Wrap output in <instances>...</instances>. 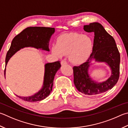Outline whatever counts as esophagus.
Returning <instances> with one entry per match:
<instances>
[{"mask_svg":"<svg viewBox=\"0 0 128 128\" xmlns=\"http://www.w3.org/2000/svg\"><path fill=\"white\" fill-rule=\"evenodd\" d=\"M60 63H61L62 66H64V65L66 64L67 62H66V60H62V61H61V62H60Z\"/></svg>","mask_w":128,"mask_h":128,"instance_id":"obj_1","label":"esophagus"}]
</instances>
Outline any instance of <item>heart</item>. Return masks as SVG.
<instances>
[{
    "label": "heart",
    "mask_w": 128,
    "mask_h": 128,
    "mask_svg": "<svg viewBox=\"0 0 128 128\" xmlns=\"http://www.w3.org/2000/svg\"><path fill=\"white\" fill-rule=\"evenodd\" d=\"M94 48L92 39L86 34L72 33L62 34L58 38L56 44L52 46L53 54L59 58L68 55L72 63L80 64L86 61Z\"/></svg>",
    "instance_id": "1"
}]
</instances>
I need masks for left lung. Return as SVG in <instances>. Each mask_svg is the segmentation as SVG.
<instances>
[{
  "label": "left lung",
  "mask_w": 128,
  "mask_h": 128,
  "mask_svg": "<svg viewBox=\"0 0 128 128\" xmlns=\"http://www.w3.org/2000/svg\"><path fill=\"white\" fill-rule=\"evenodd\" d=\"M86 32H94V48L92 54L84 63L73 67L74 83L79 91L87 95L102 94L112 88L119 78L120 53L115 41L104 27L98 22H94L83 27ZM104 62L110 68L111 76L102 82L92 80L89 69L92 61Z\"/></svg>",
  "instance_id": "1"
}]
</instances>
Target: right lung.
<instances>
[{
  "label": "right lung",
  "mask_w": 128,
  "mask_h": 128,
  "mask_svg": "<svg viewBox=\"0 0 128 128\" xmlns=\"http://www.w3.org/2000/svg\"><path fill=\"white\" fill-rule=\"evenodd\" d=\"M54 32V28L30 27L26 28L20 34H17L13 39L10 48L6 54V68L4 70L5 78L6 66L9 59L13 55L22 48L29 47L49 52V41ZM60 67L61 65L59 61L45 64L44 82L41 90L32 96H17L28 102H36L46 98L52 91L54 76Z\"/></svg>",
  "instance_id": "obj_1"
}]
</instances>
